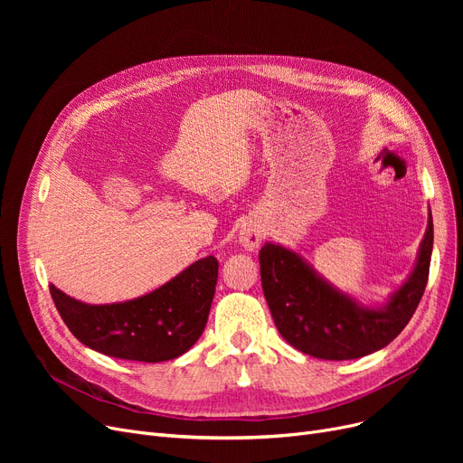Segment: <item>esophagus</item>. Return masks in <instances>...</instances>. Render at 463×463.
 <instances>
[{"label":"esophagus","instance_id":"obj_1","mask_svg":"<svg viewBox=\"0 0 463 463\" xmlns=\"http://www.w3.org/2000/svg\"><path fill=\"white\" fill-rule=\"evenodd\" d=\"M260 240H262V232L255 225H244L238 232V241L250 251H253L260 244Z\"/></svg>","mask_w":463,"mask_h":463}]
</instances>
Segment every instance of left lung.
<instances>
[{"mask_svg":"<svg viewBox=\"0 0 463 463\" xmlns=\"http://www.w3.org/2000/svg\"><path fill=\"white\" fill-rule=\"evenodd\" d=\"M431 212L415 269L381 307H368L335 288L293 250L266 241L259 253L260 281L283 339L304 354L351 360L386 347L415 313L430 274Z\"/></svg>","mask_w":463,"mask_h":463,"instance_id":"8db88e82","label":"left lung"}]
</instances>
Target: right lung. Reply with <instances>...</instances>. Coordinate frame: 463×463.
<instances>
[{"label": "right lung", "mask_w": 463, "mask_h": 463, "mask_svg": "<svg viewBox=\"0 0 463 463\" xmlns=\"http://www.w3.org/2000/svg\"><path fill=\"white\" fill-rule=\"evenodd\" d=\"M219 262L194 260L152 293L116 304L91 306L51 285L63 323L80 344L107 356L165 362L187 353L204 332Z\"/></svg>", "instance_id": "obj_1"}]
</instances>
